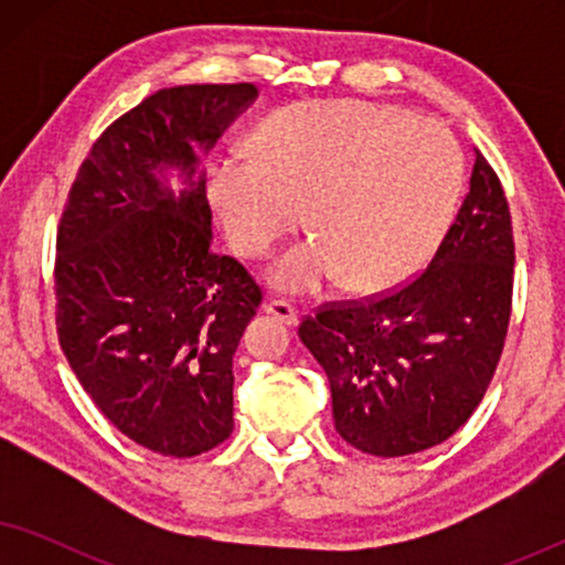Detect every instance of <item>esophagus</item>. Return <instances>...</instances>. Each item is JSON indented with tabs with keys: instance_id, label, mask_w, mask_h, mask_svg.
I'll return each mask as SVG.
<instances>
[{
	"instance_id": "obj_1",
	"label": "esophagus",
	"mask_w": 565,
	"mask_h": 565,
	"mask_svg": "<svg viewBox=\"0 0 565 565\" xmlns=\"http://www.w3.org/2000/svg\"><path fill=\"white\" fill-rule=\"evenodd\" d=\"M265 311L273 316V319L285 323V327H296L298 323V311L288 303V300H267Z\"/></svg>"
}]
</instances>
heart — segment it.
<instances>
[{
	"label": "heart",
	"instance_id": "obj_1",
	"mask_svg": "<svg viewBox=\"0 0 565 565\" xmlns=\"http://www.w3.org/2000/svg\"><path fill=\"white\" fill-rule=\"evenodd\" d=\"M254 157L213 169L211 195L228 242L265 257L300 226L313 242L277 262L273 280L303 292L342 275L354 292H383L412 277L450 226L466 161L437 120L365 99H311L262 120Z\"/></svg>",
	"mask_w": 565,
	"mask_h": 565
}]
</instances>
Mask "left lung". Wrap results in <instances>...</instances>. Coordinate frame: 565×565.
Listing matches in <instances>:
<instances>
[{"label":"left lung","mask_w":565,"mask_h":565,"mask_svg":"<svg viewBox=\"0 0 565 565\" xmlns=\"http://www.w3.org/2000/svg\"><path fill=\"white\" fill-rule=\"evenodd\" d=\"M512 288V215L476 151L468 195L419 275L377 296L323 303L300 321V342L329 377L339 437L377 458L452 437L497 373Z\"/></svg>","instance_id":"1"}]
</instances>
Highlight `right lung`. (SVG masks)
<instances>
[{"mask_svg": "<svg viewBox=\"0 0 565 565\" xmlns=\"http://www.w3.org/2000/svg\"><path fill=\"white\" fill-rule=\"evenodd\" d=\"M257 97L249 82L159 89L103 130L56 234V331L99 412L146 450L195 458L234 429V352L262 288L215 254L195 146ZM177 166L174 199L160 172Z\"/></svg>", "mask_w": 565, "mask_h": 565, "instance_id": "add662e5", "label": "right lung"}]
</instances>
